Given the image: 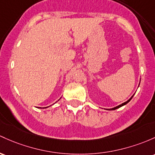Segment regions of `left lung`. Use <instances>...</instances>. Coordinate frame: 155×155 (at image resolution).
<instances>
[{
	"mask_svg": "<svg viewBox=\"0 0 155 155\" xmlns=\"http://www.w3.org/2000/svg\"><path fill=\"white\" fill-rule=\"evenodd\" d=\"M132 97H133V96H132V97H131V98H130V99H129V100H128V101H126V102H124V103H123V104H120V105H119V106H118V107H114V108H113V109H110V110H116V109H118V108H119V107H120L124 106V105L127 104V103H128V102H129V101H130L131 99H132Z\"/></svg>",
	"mask_w": 155,
	"mask_h": 155,
	"instance_id": "1",
	"label": "left lung"
}]
</instances>
